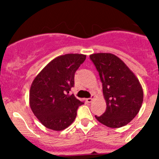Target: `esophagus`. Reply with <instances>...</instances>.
<instances>
[{"mask_svg": "<svg viewBox=\"0 0 159 159\" xmlns=\"http://www.w3.org/2000/svg\"><path fill=\"white\" fill-rule=\"evenodd\" d=\"M93 99H94V96L91 95V97L89 98H87V100H86V101H87V102H89V103H90V102H92Z\"/></svg>", "mask_w": 159, "mask_h": 159, "instance_id": "1", "label": "esophagus"}]
</instances>
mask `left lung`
<instances>
[{
	"mask_svg": "<svg viewBox=\"0 0 159 159\" xmlns=\"http://www.w3.org/2000/svg\"><path fill=\"white\" fill-rule=\"evenodd\" d=\"M90 59L98 72L107 108L98 121L109 128L129 124L137 115L143 102L140 82L127 65L117 56L98 53Z\"/></svg>",
	"mask_w": 159,
	"mask_h": 159,
	"instance_id": "8db88e82",
	"label": "left lung"
}]
</instances>
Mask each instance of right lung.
<instances>
[{"label":"right lung","instance_id":"add662e5","mask_svg":"<svg viewBox=\"0 0 159 159\" xmlns=\"http://www.w3.org/2000/svg\"><path fill=\"white\" fill-rule=\"evenodd\" d=\"M86 55L68 54L51 61L34 78L30 90V106L43 125L61 131L72 124L83 102L69 91L75 74Z\"/></svg>","mask_w":159,"mask_h":159}]
</instances>
